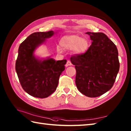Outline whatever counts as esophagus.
<instances>
[{
    "label": "esophagus",
    "mask_w": 131,
    "mask_h": 131,
    "mask_svg": "<svg viewBox=\"0 0 131 131\" xmlns=\"http://www.w3.org/2000/svg\"><path fill=\"white\" fill-rule=\"evenodd\" d=\"M73 64H72L70 60H68L67 61V63H66V66H71Z\"/></svg>",
    "instance_id": "obj_1"
}]
</instances>
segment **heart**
<instances>
[{
    "mask_svg": "<svg viewBox=\"0 0 131 131\" xmlns=\"http://www.w3.org/2000/svg\"><path fill=\"white\" fill-rule=\"evenodd\" d=\"M60 44L66 50L73 49L75 54H83L87 51L90 47V41L87 38H82L78 35H66L61 38ZM57 51L62 52V49L57 47Z\"/></svg>",
    "mask_w": 131,
    "mask_h": 131,
    "instance_id": "heart-1",
    "label": "heart"
}]
</instances>
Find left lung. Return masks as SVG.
<instances>
[{
  "instance_id": "1",
  "label": "left lung",
  "mask_w": 131,
  "mask_h": 131,
  "mask_svg": "<svg viewBox=\"0 0 131 131\" xmlns=\"http://www.w3.org/2000/svg\"><path fill=\"white\" fill-rule=\"evenodd\" d=\"M92 40L87 51L70 57L77 74L75 83L82 94L96 97L109 91L119 70L118 52L104 33L87 32Z\"/></svg>"
}]
</instances>
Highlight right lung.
I'll return each mask as SVG.
<instances>
[{"mask_svg": "<svg viewBox=\"0 0 131 131\" xmlns=\"http://www.w3.org/2000/svg\"><path fill=\"white\" fill-rule=\"evenodd\" d=\"M53 34V31L32 33L18 48L16 71L19 81L26 92L37 98H46L56 91L67 62L53 58L41 61L34 56L35 48Z\"/></svg>", "mask_w": 131, "mask_h": 131, "instance_id": "obj_1", "label": "right lung"}]
</instances>
